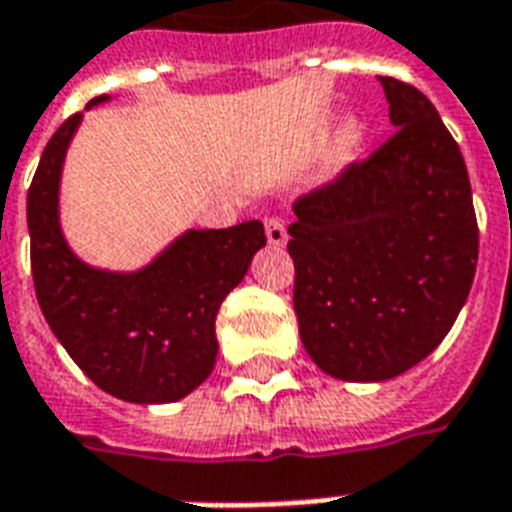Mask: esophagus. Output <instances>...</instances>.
Here are the masks:
<instances>
[{
    "label": "esophagus",
    "mask_w": 512,
    "mask_h": 512,
    "mask_svg": "<svg viewBox=\"0 0 512 512\" xmlns=\"http://www.w3.org/2000/svg\"><path fill=\"white\" fill-rule=\"evenodd\" d=\"M265 236L271 247H284L287 244V225L279 217H265Z\"/></svg>",
    "instance_id": "esophagus-1"
}]
</instances>
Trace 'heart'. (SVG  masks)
Listing matches in <instances>:
<instances>
[{
    "mask_svg": "<svg viewBox=\"0 0 512 512\" xmlns=\"http://www.w3.org/2000/svg\"><path fill=\"white\" fill-rule=\"evenodd\" d=\"M361 146H364V122L356 114H345L329 135L327 156H324L327 175L335 177L348 170L361 154Z\"/></svg>",
    "mask_w": 512,
    "mask_h": 512,
    "instance_id": "b5f03b06",
    "label": "heart"
}]
</instances>
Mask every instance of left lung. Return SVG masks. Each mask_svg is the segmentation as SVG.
Listing matches in <instances>:
<instances>
[{
	"mask_svg": "<svg viewBox=\"0 0 512 512\" xmlns=\"http://www.w3.org/2000/svg\"><path fill=\"white\" fill-rule=\"evenodd\" d=\"M393 138L297 199L295 313L308 356L345 382L393 380L438 348L478 263L468 167L436 106L377 76Z\"/></svg>",
	"mask_w": 512,
	"mask_h": 512,
	"instance_id": "obj_1",
	"label": "left lung"
}]
</instances>
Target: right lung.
Masks as SVG:
<instances>
[{"mask_svg":"<svg viewBox=\"0 0 512 512\" xmlns=\"http://www.w3.org/2000/svg\"><path fill=\"white\" fill-rule=\"evenodd\" d=\"M79 124L82 114L60 124L28 188L36 300L52 335L100 390L130 404H172L215 369L217 311L265 247L263 223L188 228L138 271L84 263L60 225V177Z\"/></svg>","mask_w":512,"mask_h":512,"instance_id":"obj_1","label":"right lung"}]
</instances>
